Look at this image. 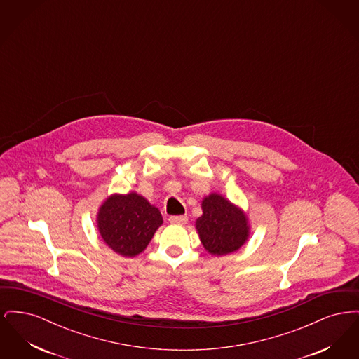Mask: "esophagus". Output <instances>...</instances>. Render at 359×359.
Instances as JSON below:
<instances>
[{
    "label": "esophagus",
    "instance_id": "1",
    "mask_svg": "<svg viewBox=\"0 0 359 359\" xmlns=\"http://www.w3.org/2000/svg\"><path fill=\"white\" fill-rule=\"evenodd\" d=\"M168 221L172 224H184V223H187L188 218L186 215H172Z\"/></svg>",
    "mask_w": 359,
    "mask_h": 359
}]
</instances>
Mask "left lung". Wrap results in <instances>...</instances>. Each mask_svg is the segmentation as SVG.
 <instances>
[{
  "mask_svg": "<svg viewBox=\"0 0 359 359\" xmlns=\"http://www.w3.org/2000/svg\"><path fill=\"white\" fill-rule=\"evenodd\" d=\"M203 215L196 219V230L205 250L214 256H224L238 250L249 237V226L238 207L218 194H211L202 202Z\"/></svg>",
  "mask_w": 359,
  "mask_h": 359,
  "instance_id": "8db88e82",
  "label": "left lung"
}]
</instances>
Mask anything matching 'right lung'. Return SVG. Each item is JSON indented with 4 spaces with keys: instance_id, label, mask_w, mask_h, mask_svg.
Returning a JSON list of instances; mask_svg holds the SVG:
<instances>
[{
    "instance_id": "obj_1",
    "label": "right lung",
    "mask_w": 359,
    "mask_h": 359,
    "mask_svg": "<svg viewBox=\"0 0 359 359\" xmlns=\"http://www.w3.org/2000/svg\"><path fill=\"white\" fill-rule=\"evenodd\" d=\"M161 223L160 211L136 192L111 195L98 212L101 237L109 248L123 257L140 255Z\"/></svg>"
}]
</instances>
